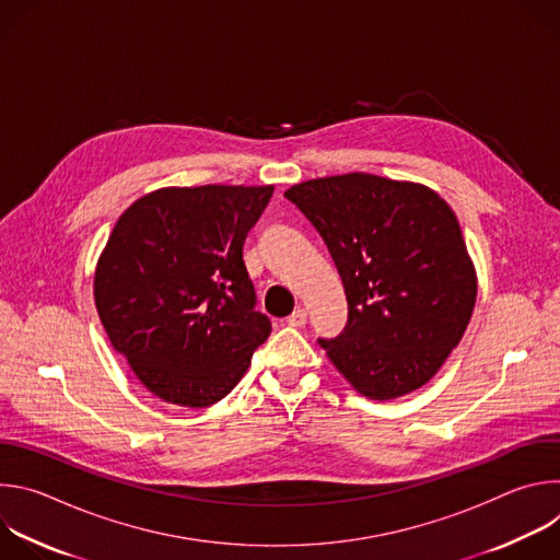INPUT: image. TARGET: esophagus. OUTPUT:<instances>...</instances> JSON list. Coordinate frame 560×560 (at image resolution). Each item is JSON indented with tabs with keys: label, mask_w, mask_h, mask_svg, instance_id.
I'll return each instance as SVG.
<instances>
[{
	"label": "esophagus",
	"mask_w": 560,
	"mask_h": 560,
	"mask_svg": "<svg viewBox=\"0 0 560 560\" xmlns=\"http://www.w3.org/2000/svg\"><path fill=\"white\" fill-rule=\"evenodd\" d=\"M305 322H307V314H305L303 307H296V310L288 316V326H292V328H303Z\"/></svg>",
	"instance_id": "1"
}]
</instances>
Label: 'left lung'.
<instances>
[{
	"label": "left lung",
	"instance_id": "left-lung-1",
	"mask_svg": "<svg viewBox=\"0 0 560 560\" xmlns=\"http://www.w3.org/2000/svg\"><path fill=\"white\" fill-rule=\"evenodd\" d=\"M322 234L348 299V324L318 339L368 398L425 385L458 346L476 301L460 225L430 188L350 173L285 192Z\"/></svg>",
	"mask_w": 560,
	"mask_h": 560
}]
</instances>
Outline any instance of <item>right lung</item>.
Returning a JSON list of instances; mask_svg holds the SVG:
<instances>
[{"label":"right lung","instance_id":"right-lung-1","mask_svg":"<svg viewBox=\"0 0 560 560\" xmlns=\"http://www.w3.org/2000/svg\"><path fill=\"white\" fill-rule=\"evenodd\" d=\"M272 186L164 188L117 221L95 275L113 348L159 398L208 408L238 383L272 322L244 244Z\"/></svg>","mask_w":560,"mask_h":560}]
</instances>
